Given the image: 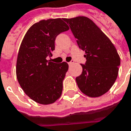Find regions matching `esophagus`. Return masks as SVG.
Here are the masks:
<instances>
[{
    "label": "esophagus",
    "mask_w": 131,
    "mask_h": 131,
    "mask_svg": "<svg viewBox=\"0 0 131 131\" xmlns=\"http://www.w3.org/2000/svg\"><path fill=\"white\" fill-rule=\"evenodd\" d=\"M74 63V60L71 61L70 62H69V63H68L69 66H71V65H72L73 63Z\"/></svg>",
    "instance_id": "obj_1"
}]
</instances>
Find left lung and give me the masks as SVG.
I'll list each match as a JSON object with an SVG mask.
<instances>
[{
    "label": "left lung",
    "mask_w": 131,
    "mask_h": 131,
    "mask_svg": "<svg viewBox=\"0 0 131 131\" xmlns=\"http://www.w3.org/2000/svg\"><path fill=\"white\" fill-rule=\"evenodd\" d=\"M69 24L79 48L85 51V65L76 78L83 94L97 98L107 93L117 79L120 57L113 43L90 18H63Z\"/></svg>",
    "instance_id": "obj_1"
}]
</instances>
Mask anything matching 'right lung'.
Returning <instances> with one entry per match:
<instances>
[{
  "label": "right lung",
  "mask_w": 131,
  "mask_h": 131,
  "mask_svg": "<svg viewBox=\"0 0 131 131\" xmlns=\"http://www.w3.org/2000/svg\"><path fill=\"white\" fill-rule=\"evenodd\" d=\"M61 18L40 20L27 31L18 51L16 77L24 93L41 104L54 103L62 94L68 64L46 59L52 57L55 38L69 30Z\"/></svg>",
  "instance_id": "add662e5"
}]
</instances>
